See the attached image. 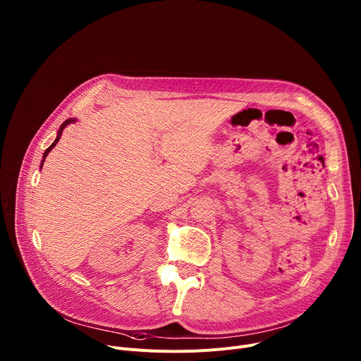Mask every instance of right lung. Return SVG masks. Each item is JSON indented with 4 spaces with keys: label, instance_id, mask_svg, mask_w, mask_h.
<instances>
[{
    "label": "right lung",
    "instance_id": "right-lung-1",
    "mask_svg": "<svg viewBox=\"0 0 361 361\" xmlns=\"http://www.w3.org/2000/svg\"><path fill=\"white\" fill-rule=\"evenodd\" d=\"M76 122V118H71V119H66L64 121L61 125H60V128H59V130H57V137H56V140H54V142L44 151V154H43V159H42V164H40V170L43 169V164H44V159H46V157L49 155V152L56 147V144L59 142V140H60V137H61V134H63V129L66 128L68 125H71V123H75Z\"/></svg>",
    "mask_w": 361,
    "mask_h": 361
}]
</instances>
